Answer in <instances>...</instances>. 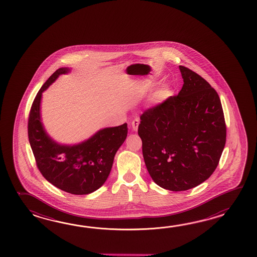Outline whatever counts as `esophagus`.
I'll return each instance as SVG.
<instances>
[{
	"label": "esophagus",
	"mask_w": 257,
	"mask_h": 257,
	"mask_svg": "<svg viewBox=\"0 0 257 257\" xmlns=\"http://www.w3.org/2000/svg\"><path fill=\"white\" fill-rule=\"evenodd\" d=\"M139 124H140V120H139L138 118H136V119H134V120L132 121V123H131L132 130L135 131H138V126H139Z\"/></svg>",
	"instance_id": "1"
}]
</instances>
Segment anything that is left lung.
Masks as SVG:
<instances>
[{"instance_id":"1","label":"left lung","mask_w":257,"mask_h":257,"mask_svg":"<svg viewBox=\"0 0 257 257\" xmlns=\"http://www.w3.org/2000/svg\"><path fill=\"white\" fill-rule=\"evenodd\" d=\"M178 95L146 110L138 133L153 180L164 189L185 191L202 184L218 166L226 142L220 99L205 79L179 66Z\"/></svg>"}]
</instances>
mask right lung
Masks as SVG:
<instances>
[{
  "label": "right lung",
  "mask_w": 257,
  "mask_h": 257,
  "mask_svg": "<svg viewBox=\"0 0 257 257\" xmlns=\"http://www.w3.org/2000/svg\"><path fill=\"white\" fill-rule=\"evenodd\" d=\"M71 71L60 68L40 88L28 119V139L37 165L46 180L72 195H87L107 179L115 153L126 140V123L104 127L77 144H61L49 136L41 119L42 93L61 74Z\"/></svg>",
  "instance_id": "right-lung-1"
}]
</instances>
